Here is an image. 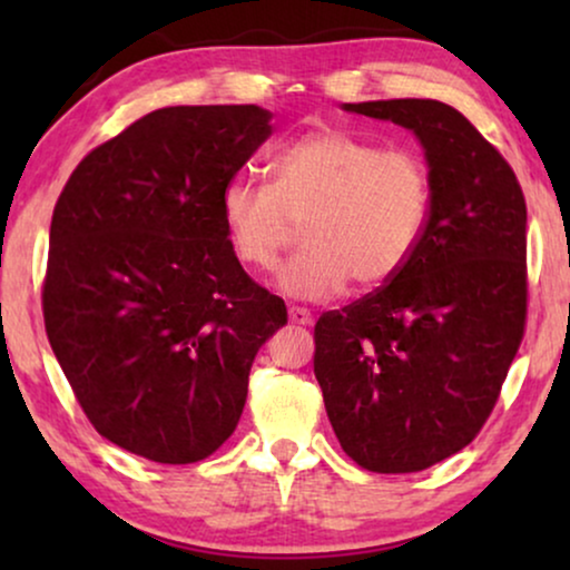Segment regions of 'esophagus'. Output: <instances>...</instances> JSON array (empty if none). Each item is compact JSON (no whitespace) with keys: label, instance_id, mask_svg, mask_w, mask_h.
I'll use <instances>...</instances> for the list:
<instances>
[{"label":"esophagus","instance_id":"obj_1","mask_svg":"<svg viewBox=\"0 0 570 570\" xmlns=\"http://www.w3.org/2000/svg\"><path fill=\"white\" fill-rule=\"evenodd\" d=\"M287 316H291V324H298V326H308L311 322H314V318H311V311L301 308V306L287 308Z\"/></svg>","mask_w":570,"mask_h":570}]
</instances>
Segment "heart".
<instances>
[{"label": "heart", "mask_w": 570, "mask_h": 570, "mask_svg": "<svg viewBox=\"0 0 570 570\" xmlns=\"http://www.w3.org/2000/svg\"><path fill=\"white\" fill-rule=\"evenodd\" d=\"M433 205L425 158L345 129H314L269 160V184L230 181L220 217L236 259L267 272L303 225V246L279 269L287 295L324 301L386 285L415 256Z\"/></svg>", "instance_id": "heart-1"}]
</instances>
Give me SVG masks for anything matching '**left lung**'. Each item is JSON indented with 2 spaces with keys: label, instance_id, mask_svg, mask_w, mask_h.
Segmentation results:
<instances>
[{
  "label": "left lung",
  "instance_id": "left-lung-1",
  "mask_svg": "<svg viewBox=\"0 0 570 570\" xmlns=\"http://www.w3.org/2000/svg\"><path fill=\"white\" fill-rule=\"evenodd\" d=\"M415 131L433 178L400 275L314 326V373L340 446L379 474L420 472L488 423L527 326V202L509 160L441 100L347 104Z\"/></svg>",
  "mask_w": 570,
  "mask_h": 570
}]
</instances>
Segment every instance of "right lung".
Segmentation results:
<instances>
[{
    "instance_id": "add662e5",
    "label": "right lung",
    "mask_w": 570,
    "mask_h": 570,
    "mask_svg": "<svg viewBox=\"0 0 570 570\" xmlns=\"http://www.w3.org/2000/svg\"><path fill=\"white\" fill-rule=\"evenodd\" d=\"M259 106H170L92 147L51 217L43 324L90 425L158 464L236 431L283 298L233 254L220 194L264 139Z\"/></svg>"
}]
</instances>
